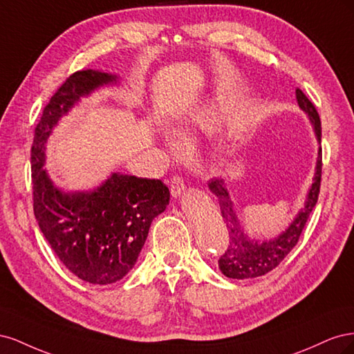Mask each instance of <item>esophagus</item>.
<instances>
[{
	"label": "esophagus",
	"instance_id": "obj_1",
	"mask_svg": "<svg viewBox=\"0 0 354 354\" xmlns=\"http://www.w3.org/2000/svg\"><path fill=\"white\" fill-rule=\"evenodd\" d=\"M169 190H171V196L178 198L185 192V180L180 176H174L173 178H171Z\"/></svg>",
	"mask_w": 354,
	"mask_h": 354
}]
</instances>
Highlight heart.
<instances>
[{
	"instance_id": "1",
	"label": "heart",
	"mask_w": 354,
	"mask_h": 354,
	"mask_svg": "<svg viewBox=\"0 0 354 354\" xmlns=\"http://www.w3.org/2000/svg\"><path fill=\"white\" fill-rule=\"evenodd\" d=\"M224 124V115L221 113L218 106H205L201 108L195 115L190 118L189 122L183 124L180 128L181 138H190L201 131L203 134H214L217 133Z\"/></svg>"
}]
</instances>
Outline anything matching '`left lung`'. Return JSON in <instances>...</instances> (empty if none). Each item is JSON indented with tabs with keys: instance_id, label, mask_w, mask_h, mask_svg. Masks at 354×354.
Instances as JSON below:
<instances>
[{
	"instance_id": "left-lung-1",
	"label": "left lung",
	"mask_w": 354,
	"mask_h": 354,
	"mask_svg": "<svg viewBox=\"0 0 354 354\" xmlns=\"http://www.w3.org/2000/svg\"><path fill=\"white\" fill-rule=\"evenodd\" d=\"M295 95L299 109L308 116V121L312 122L316 138L320 145L322 128H320V118L315 104L307 99V95L299 88L295 90ZM320 176H322V149L319 147L313 183L307 192L304 207L298 211L297 217L279 236L269 241L251 239L245 233L223 178H212L208 181L209 190L217 196L221 216L229 232V246L218 260V267L224 276L232 277V279H252V277H259L272 272L282 263L285 257L297 245L310 212L313 211L316 205L320 190Z\"/></svg>"
}]
</instances>
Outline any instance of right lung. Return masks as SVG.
<instances>
[{"instance_id": "right-lung-1", "label": "right lung", "mask_w": 354, "mask_h": 354, "mask_svg": "<svg viewBox=\"0 0 354 354\" xmlns=\"http://www.w3.org/2000/svg\"><path fill=\"white\" fill-rule=\"evenodd\" d=\"M116 82V75L102 71L72 73L42 111L30 151L38 226L59 260L94 285L113 283L133 269L153 218L169 202L160 180L113 173L94 190L65 192L42 168L47 140L60 118L81 97Z\"/></svg>"}]
</instances>
